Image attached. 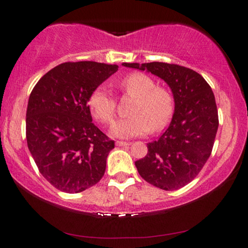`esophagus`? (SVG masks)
I'll return each instance as SVG.
<instances>
[{"mask_svg":"<svg viewBox=\"0 0 248 248\" xmlns=\"http://www.w3.org/2000/svg\"><path fill=\"white\" fill-rule=\"evenodd\" d=\"M116 145H118V147H127V145H130V143L125 141H117Z\"/></svg>","mask_w":248,"mask_h":248,"instance_id":"obj_1","label":"esophagus"}]
</instances>
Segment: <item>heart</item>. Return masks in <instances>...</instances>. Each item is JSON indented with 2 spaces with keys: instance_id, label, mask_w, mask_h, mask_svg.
Listing matches in <instances>:
<instances>
[{
  "instance_id": "b5f03b06",
  "label": "heart",
  "mask_w": 248,
  "mask_h": 248,
  "mask_svg": "<svg viewBox=\"0 0 248 248\" xmlns=\"http://www.w3.org/2000/svg\"><path fill=\"white\" fill-rule=\"evenodd\" d=\"M118 88L124 93L137 98L132 107V117L120 120L110 128L113 137L128 139L148 134L151 130L164 128L174 110V100L167 89L157 87L155 81L144 73L135 72L123 78ZM93 116L103 124H110L115 118L116 101L106 86H98L88 98Z\"/></svg>"
}]
</instances>
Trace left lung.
Instances as JSON below:
<instances>
[{
    "label": "left lung",
    "instance_id": "obj_1",
    "mask_svg": "<svg viewBox=\"0 0 248 248\" xmlns=\"http://www.w3.org/2000/svg\"><path fill=\"white\" fill-rule=\"evenodd\" d=\"M147 71L171 89L175 111L157 141L148 143V154L135 161L139 174L149 184L174 191L192 182L211 155L219 126L218 109L211 87L188 67L162 62L123 63Z\"/></svg>",
    "mask_w": 248,
    "mask_h": 248
}]
</instances>
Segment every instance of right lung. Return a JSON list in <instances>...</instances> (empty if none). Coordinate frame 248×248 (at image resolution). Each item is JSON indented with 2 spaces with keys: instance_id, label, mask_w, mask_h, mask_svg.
Returning a JSON list of instances; mask_svg holds the SVG:
<instances>
[{
  "instance_id": "right-lung-1",
  "label": "right lung",
  "mask_w": 248,
  "mask_h": 248,
  "mask_svg": "<svg viewBox=\"0 0 248 248\" xmlns=\"http://www.w3.org/2000/svg\"><path fill=\"white\" fill-rule=\"evenodd\" d=\"M117 70L91 61L62 63L30 93L27 144L40 174L60 191L80 193L105 174L115 143L93 123L88 98Z\"/></svg>"
}]
</instances>
